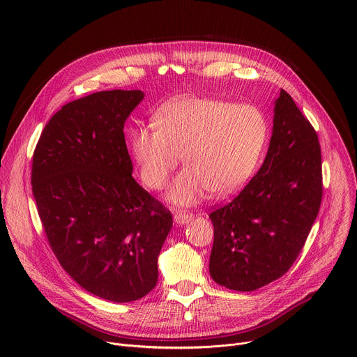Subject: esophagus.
Masks as SVG:
<instances>
[{
	"label": "esophagus",
	"mask_w": 357,
	"mask_h": 357,
	"mask_svg": "<svg viewBox=\"0 0 357 357\" xmlns=\"http://www.w3.org/2000/svg\"><path fill=\"white\" fill-rule=\"evenodd\" d=\"M193 219V213L192 212H176L174 215V220L178 225H186L188 222H190Z\"/></svg>",
	"instance_id": "esophagus-1"
}]
</instances>
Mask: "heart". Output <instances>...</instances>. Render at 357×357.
Instances as JSON below:
<instances>
[{
  "label": "heart",
  "mask_w": 357,
  "mask_h": 357,
  "mask_svg": "<svg viewBox=\"0 0 357 357\" xmlns=\"http://www.w3.org/2000/svg\"><path fill=\"white\" fill-rule=\"evenodd\" d=\"M154 124L130 131L131 157L141 181L160 190L182 155L186 168L167 193L179 206L209 192L227 196L238 190L256 171L270 134L260 107L209 97L169 101L155 113Z\"/></svg>",
  "instance_id": "1"
}]
</instances>
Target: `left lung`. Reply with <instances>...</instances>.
<instances>
[{
    "mask_svg": "<svg viewBox=\"0 0 357 357\" xmlns=\"http://www.w3.org/2000/svg\"><path fill=\"white\" fill-rule=\"evenodd\" d=\"M321 200L318 134L281 90L261 168L230 203L209 215L215 227L213 281L248 292L282 277L307 241Z\"/></svg>",
    "mask_w": 357,
    "mask_h": 357,
    "instance_id": "left-lung-1",
    "label": "left lung"
}]
</instances>
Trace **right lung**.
Listing matches in <instances>:
<instances>
[{
    "instance_id": "obj_1",
    "label": "right lung",
    "mask_w": 357,
    "mask_h": 357,
    "mask_svg": "<svg viewBox=\"0 0 357 357\" xmlns=\"http://www.w3.org/2000/svg\"><path fill=\"white\" fill-rule=\"evenodd\" d=\"M141 90L97 91L65 105L32 158V193L49 245L86 291L131 302L157 285L172 215L132 178L124 123Z\"/></svg>"
}]
</instances>
